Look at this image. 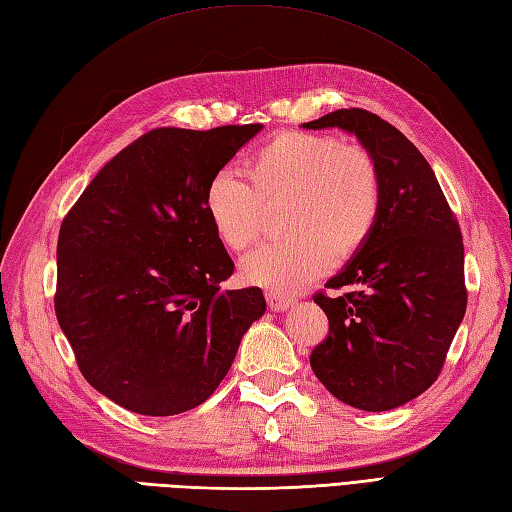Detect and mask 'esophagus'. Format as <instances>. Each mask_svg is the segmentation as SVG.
Returning <instances> with one entry per match:
<instances>
[{"mask_svg":"<svg viewBox=\"0 0 512 512\" xmlns=\"http://www.w3.org/2000/svg\"><path fill=\"white\" fill-rule=\"evenodd\" d=\"M266 301H268L270 310H275V312L290 310V305H292V299H288V296H283L279 292H266Z\"/></svg>","mask_w":512,"mask_h":512,"instance_id":"obj_1","label":"esophagus"}]
</instances>
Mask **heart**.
<instances>
[{
    "mask_svg": "<svg viewBox=\"0 0 512 512\" xmlns=\"http://www.w3.org/2000/svg\"><path fill=\"white\" fill-rule=\"evenodd\" d=\"M246 183L229 170L209 178L202 205L229 251L257 242L266 209L283 207L285 240L242 261V279L290 294L325 275L331 259L344 264L371 240L382 211V178L362 148L329 135L285 130L246 163Z\"/></svg>",
    "mask_w": 512,
    "mask_h": 512,
    "instance_id": "1",
    "label": "heart"
}]
</instances>
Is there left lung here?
<instances>
[{
	"label": "left lung",
	"instance_id": "obj_1",
	"mask_svg": "<svg viewBox=\"0 0 512 512\" xmlns=\"http://www.w3.org/2000/svg\"><path fill=\"white\" fill-rule=\"evenodd\" d=\"M303 128H342L379 168L382 211L371 240L314 294L329 336L312 371L331 395L366 412L399 408L430 388L467 310L465 248L454 211L412 141L364 109H340Z\"/></svg>",
	"mask_w": 512,
	"mask_h": 512
}]
</instances>
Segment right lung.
<instances>
[{
  "mask_svg": "<svg viewBox=\"0 0 512 512\" xmlns=\"http://www.w3.org/2000/svg\"><path fill=\"white\" fill-rule=\"evenodd\" d=\"M261 128H154L65 216L56 318L80 373L117 406L146 417L200 406L264 316L259 288L220 290L233 261L202 205L209 178Z\"/></svg>",
  "mask_w": 512,
  "mask_h": 512,
  "instance_id": "right-lung-1",
  "label": "right lung"
}]
</instances>
